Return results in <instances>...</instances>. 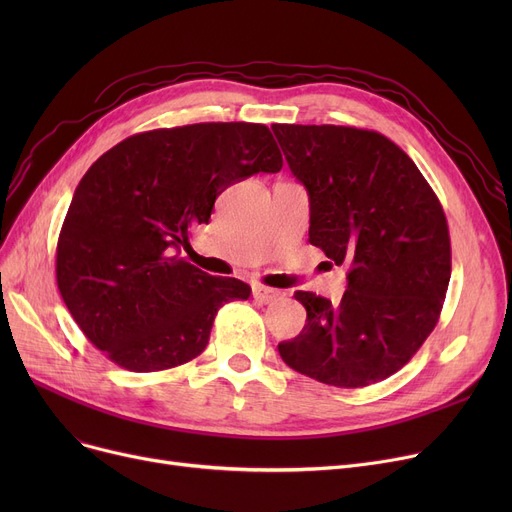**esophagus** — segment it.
I'll list each match as a JSON object with an SVG mask.
<instances>
[{
    "label": "esophagus",
    "instance_id": "esophagus-1",
    "mask_svg": "<svg viewBox=\"0 0 512 512\" xmlns=\"http://www.w3.org/2000/svg\"><path fill=\"white\" fill-rule=\"evenodd\" d=\"M253 297H255V301L267 305V303L278 301L280 297H284V294L280 290H276V288H267V286L257 284V286H253Z\"/></svg>",
    "mask_w": 512,
    "mask_h": 512
}]
</instances>
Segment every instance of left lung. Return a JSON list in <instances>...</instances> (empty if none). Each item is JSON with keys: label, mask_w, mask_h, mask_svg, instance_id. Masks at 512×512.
<instances>
[{"label": "left lung", "mask_w": 512, "mask_h": 512, "mask_svg": "<svg viewBox=\"0 0 512 512\" xmlns=\"http://www.w3.org/2000/svg\"><path fill=\"white\" fill-rule=\"evenodd\" d=\"M292 174L309 193V242L348 267L340 303L297 290L303 332L282 361L336 388H363L405 367L436 328L450 282L440 199L384 134L334 124H274Z\"/></svg>", "instance_id": "8db88e82"}]
</instances>
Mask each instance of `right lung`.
I'll list each match as a JSON object with an SVG mask.
<instances>
[{"label":"right lung","instance_id":"obj_1","mask_svg":"<svg viewBox=\"0 0 512 512\" xmlns=\"http://www.w3.org/2000/svg\"><path fill=\"white\" fill-rule=\"evenodd\" d=\"M280 170L270 128L251 122L157 128L105 151L58 238V288L78 328L128 371L199 357L220 307L247 301L251 286L201 272L180 249L230 184Z\"/></svg>","mask_w":512,"mask_h":512}]
</instances>
